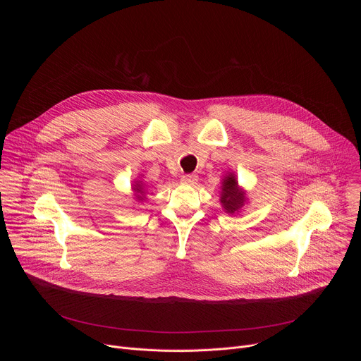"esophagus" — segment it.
I'll use <instances>...</instances> for the list:
<instances>
[{
	"mask_svg": "<svg viewBox=\"0 0 361 361\" xmlns=\"http://www.w3.org/2000/svg\"><path fill=\"white\" fill-rule=\"evenodd\" d=\"M198 181V177L195 174H185L181 177V183L187 185H194Z\"/></svg>",
	"mask_w": 361,
	"mask_h": 361,
	"instance_id": "34e87169",
	"label": "esophagus"
}]
</instances>
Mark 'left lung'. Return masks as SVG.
I'll use <instances>...</instances> for the list:
<instances>
[{
  "mask_svg": "<svg viewBox=\"0 0 361 361\" xmlns=\"http://www.w3.org/2000/svg\"><path fill=\"white\" fill-rule=\"evenodd\" d=\"M245 192L238 187V181L233 173H228L221 183L220 201L226 213L234 214L241 210L245 202Z\"/></svg>",
  "mask_w": 361,
  "mask_h": 361,
  "instance_id": "obj_1",
  "label": "left lung"
}]
</instances>
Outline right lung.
<instances>
[{"label":"right lung","instance_id":"right-lung-1","mask_svg":"<svg viewBox=\"0 0 361 361\" xmlns=\"http://www.w3.org/2000/svg\"><path fill=\"white\" fill-rule=\"evenodd\" d=\"M133 190L135 192L137 200L142 201L144 200V184H142V181H135V184H133Z\"/></svg>","mask_w":361,"mask_h":361}]
</instances>
